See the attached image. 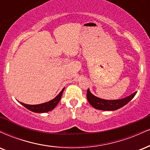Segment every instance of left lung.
Segmentation results:
<instances>
[{
	"label": "left lung",
	"instance_id": "1",
	"mask_svg": "<svg viewBox=\"0 0 150 150\" xmlns=\"http://www.w3.org/2000/svg\"><path fill=\"white\" fill-rule=\"evenodd\" d=\"M137 92H133L128 97L123 99H116V100H107L99 98L91 93L89 89H87V99L89 103L96 109L102 110V111H115L118 108L123 107L130 101L135 97Z\"/></svg>",
	"mask_w": 150,
	"mask_h": 150
}]
</instances>
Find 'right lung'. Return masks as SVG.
<instances>
[{
    "label": "right lung",
    "mask_w": 150,
    "mask_h": 150,
    "mask_svg": "<svg viewBox=\"0 0 150 150\" xmlns=\"http://www.w3.org/2000/svg\"><path fill=\"white\" fill-rule=\"evenodd\" d=\"M65 87L61 90V92L56 96L54 99H53L52 100L47 101V102L43 103V104H37V105H30V104H26L24 103L20 102L22 106H25V108H27V109H29L30 111H32V112L34 113H46L49 112V111L53 110V108L57 106L60 100H61V98L63 94V91H64Z\"/></svg>",
    "instance_id": "1"
}]
</instances>
